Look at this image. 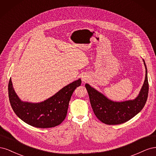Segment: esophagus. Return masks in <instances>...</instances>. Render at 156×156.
Segmentation results:
<instances>
[{"mask_svg": "<svg viewBox=\"0 0 156 156\" xmlns=\"http://www.w3.org/2000/svg\"><path fill=\"white\" fill-rule=\"evenodd\" d=\"M88 77H87L86 75H83V76H82V81L84 83H86L88 81Z\"/></svg>", "mask_w": 156, "mask_h": 156, "instance_id": "obj_1", "label": "esophagus"}]
</instances>
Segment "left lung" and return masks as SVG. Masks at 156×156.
Here are the masks:
<instances>
[{
    "label": "left lung",
    "instance_id": "1",
    "mask_svg": "<svg viewBox=\"0 0 156 156\" xmlns=\"http://www.w3.org/2000/svg\"><path fill=\"white\" fill-rule=\"evenodd\" d=\"M143 62L146 68L145 80L139 96L133 100L123 102L112 101L89 84H85L94 114L103 123L108 125L124 123L143 109L147 100L149 89L147 68L144 60Z\"/></svg>",
    "mask_w": 156,
    "mask_h": 156
}]
</instances>
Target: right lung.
I'll return each mask as SVG.
<instances>
[{
    "label": "right lung",
    "instance_id": "obj_1",
    "mask_svg": "<svg viewBox=\"0 0 156 156\" xmlns=\"http://www.w3.org/2000/svg\"><path fill=\"white\" fill-rule=\"evenodd\" d=\"M81 84V80L79 79L64 87L47 100L32 103L20 100L14 91L10 78L8 83L9 100L14 112L25 123L39 128L53 127L65 119L71 97Z\"/></svg>",
    "mask_w": 156,
    "mask_h": 156
}]
</instances>
